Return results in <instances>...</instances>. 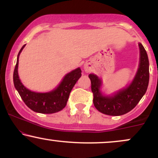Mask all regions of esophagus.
Here are the masks:
<instances>
[{"label": "esophagus", "mask_w": 158, "mask_h": 158, "mask_svg": "<svg viewBox=\"0 0 158 158\" xmlns=\"http://www.w3.org/2000/svg\"><path fill=\"white\" fill-rule=\"evenodd\" d=\"M90 64L89 63H86V64H85L84 66V68H85V70L86 72H89L90 70Z\"/></svg>", "instance_id": "obj_1"}]
</instances>
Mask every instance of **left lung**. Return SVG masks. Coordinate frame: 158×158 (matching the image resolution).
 Segmentation results:
<instances>
[{"label": "left lung", "instance_id": "obj_1", "mask_svg": "<svg viewBox=\"0 0 158 158\" xmlns=\"http://www.w3.org/2000/svg\"><path fill=\"white\" fill-rule=\"evenodd\" d=\"M139 68L132 82L111 97L103 96L100 91L102 81L97 76L89 74L94 105L101 113L110 116H120L133 109L146 94L149 81V62L146 50L139 43Z\"/></svg>", "mask_w": 158, "mask_h": 158}]
</instances>
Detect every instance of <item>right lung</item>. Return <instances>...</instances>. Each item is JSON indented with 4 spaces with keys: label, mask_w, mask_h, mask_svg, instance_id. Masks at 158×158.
Listing matches in <instances>:
<instances>
[{
    "label": "right lung",
    "mask_w": 158,
    "mask_h": 158,
    "mask_svg": "<svg viewBox=\"0 0 158 158\" xmlns=\"http://www.w3.org/2000/svg\"><path fill=\"white\" fill-rule=\"evenodd\" d=\"M25 45L20 50L14 70L13 81L15 88L27 106L33 111L41 114H53L60 111L66 106L70 91L78 79L81 77V69L78 68L66 74L59 86L52 91L48 93H36L31 91L23 86L18 73L19 55Z\"/></svg>",
    "instance_id": "right-lung-1"
}]
</instances>
